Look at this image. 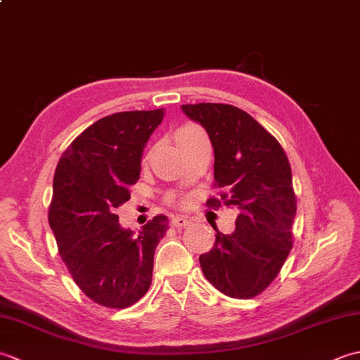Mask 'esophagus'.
<instances>
[{
	"instance_id": "obj_1",
	"label": "esophagus",
	"mask_w": 360,
	"mask_h": 360,
	"mask_svg": "<svg viewBox=\"0 0 360 360\" xmlns=\"http://www.w3.org/2000/svg\"><path fill=\"white\" fill-rule=\"evenodd\" d=\"M172 224L174 227H186L190 224V219L186 215H176L172 218Z\"/></svg>"
}]
</instances>
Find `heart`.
<instances>
[{"label": "heart", "mask_w": 360, "mask_h": 360, "mask_svg": "<svg viewBox=\"0 0 360 360\" xmlns=\"http://www.w3.org/2000/svg\"><path fill=\"white\" fill-rule=\"evenodd\" d=\"M186 128H190V125H188V127H182L181 129H186Z\"/></svg>", "instance_id": "obj_1"}]
</instances>
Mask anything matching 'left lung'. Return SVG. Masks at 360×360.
Returning a JSON list of instances; mask_svg holds the SVG:
<instances>
[{
  "instance_id": "8db88e82",
  "label": "left lung",
  "mask_w": 360,
  "mask_h": 360,
  "mask_svg": "<svg viewBox=\"0 0 360 360\" xmlns=\"http://www.w3.org/2000/svg\"><path fill=\"white\" fill-rule=\"evenodd\" d=\"M207 131L215 155V182L238 209L235 231H217L213 248L200 255L204 277L233 298H252L271 285L292 248L297 201L289 160L277 139L232 105H182ZM210 205H221L215 198Z\"/></svg>"
}]
</instances>
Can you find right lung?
Returning a JSON list of instances; mask_svg holds the SVG:
<instances>
[{
    "mask_svg": "<svg viewBox=\"0 0 360 360\" xmlns=\"http://www.w3.org/2000/svg\"><path fill=\"white\" fill-rule=\"evenodd\" d=\"M164 116L159 108L97 120L75 137L53 174L49 226L60 257L75 285L106 308L131 307L151 285L167 217H155L136 235L114 212L129 200L145 145Z\"/></svg>",
    "mask_w": 360,
    "mask_h": 360,
    "instance_id": "right-lung-1",
    "label": "right lung"
}]
</instances>
